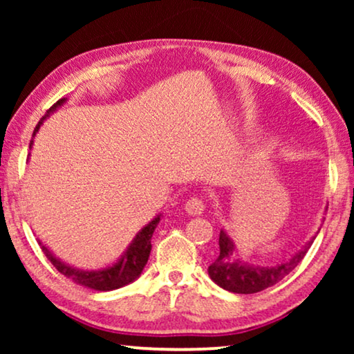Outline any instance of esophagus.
Returning <instances> with one entry per match:
<instances>
[{"label": "esophagus", "mask_w": 354, "mask_h": 354, "mask_svg": "<svg viewBox=\"0 0 354 354\" xmlns=\"http://www.w3.org/2000/svg\"><path fill=\"white\" fill-rule=\"evenodd\" d=\"M185 211L192 216H200L205 211V203H203L201 198L193 196L185 203Z\"/></svg>", "instance_id": "obj_1"}]
</instances>
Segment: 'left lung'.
I'll list each match as a JSON object with an SVG mask.
<instances>
[{"label":"left lung","mask_w":354,"mask_h":354,"mask_svg":"<svg viewBox=\"0 0 354 354\" xmlns=\"http://www.w3.org/2000/svg\"><path fill=\"white\" fill-rule=\"evenodd\" d=\"M311 243L313 241H309L292 259L275 266V268H250V266L241 264L240 261L232 259V256H234V241L227 236L225 232H221L219 256L207 268V272H209V277L227 292L241 295L258 293L279 283L283 277H287L301 263Z\"/></svg>","instance_id":"1"}]
</instances>
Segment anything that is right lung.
Segmentation results:
<instances>
[{
	"mask_svg": "<svg viewBox=\"0 0 354 354\" xmlns=\"http://www.w3.org/2000/svg\"><path fill=\"white\" fill-rule=\"evenodd\" d=\"M62 101L64 100H59L56 104L51 106L50 111H46V114L43 115L40 122L37 124L35 130H33V135L38 132L43 119H45L51 111H55L57 106L62 104ZM158 222H159V216L154 217L147 227H143V229L138 232V235L135 236L132 243H130L129 250L125 251L122 259H119L113 268H106L103 270H93V272L71 268V266H67L62 263V261L57 259L56 256H53L51 251L48 250L46 246H43L41 243L40 245H41L43 253H45L46 258L50 259V263L55 266L62 275L72 279L77 283L84 285V287L100 290V292H109V290L120 288L124 287V285L133 282V280L142 274L145 264H147V261L149 258V253H151V236H153L154 229H156Z\"/></svg>",
	"mask_w": 354,
	"mask_h": 354,
	"instance_id": "1",
	"label": "right lung"
}]
</instances>
